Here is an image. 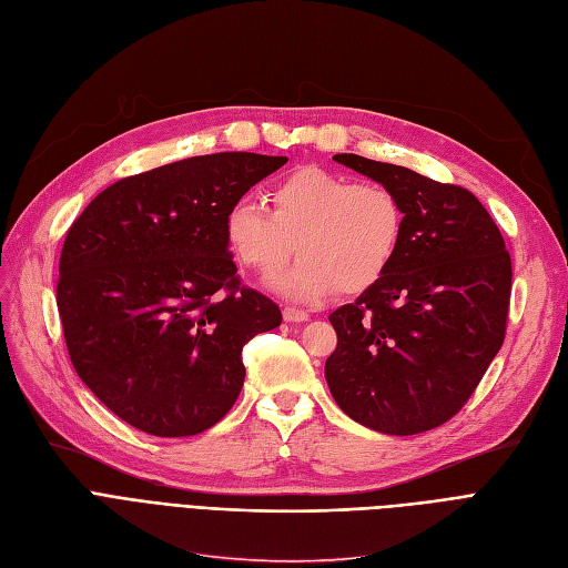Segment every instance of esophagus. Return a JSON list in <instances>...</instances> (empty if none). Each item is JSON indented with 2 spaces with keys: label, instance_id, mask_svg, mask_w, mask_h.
I'll list each match as a JSON object with an SVG mask.
<instances>
[{
  "label": "esophagus",
  "instance_id": "esophagus-1",
  "mask_svg": "<svg viewBox=\"0 0 568 568\" xmlns=\"http://www.w3.org/2000/svg\"><path fill=\"white\" fill-rule=\"evenodd\" d=\"M283 318L287 323H304V321H308V313L302 311V308H295V306H285L283 308Z\"/></svg>",
  "mask_w": 568,
  "mask_h": 568
}]
</instances>
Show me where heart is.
<instances>
[{"instance_id": "heart-1", "label": "heart", "mask_w": 568, "mask_h": 568, "mask_svg": "<svg viewBox=\"0 0 568 568\" xmlns=\"http://www.w3.org/2000/svg\"><path fill=\"white\" fill-rule=\"evenodd\" d=\"M271 203L239 199L226 213V241L260 273H276L297 245V264L271 281L290 300L363 292L384 278L403 243V201L382 182L304 165L273 184Z\"/></svg>"}]
</instances>
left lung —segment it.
<instances>
[{
  "mask_svg": "<svg viewBox=\"0 0 568 568\" xmlns=\"http://www.w3.org/2000/svg\"><path fill=\"white\" fill-rule=\"evenodd\" d=\"M334 161L400 196L405 234L384 278L329 316V393L372 430L437 428L468 403L506 339L510 252L468 189L358 154Z\"/></svg>",
  "mask_w": 568,
  "mask_h": 568,
  "instance_id": "obj_1",
  "label": "left lung"
}]
</instances>
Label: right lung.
I'll return each instance as SVG.
<instances>
[{
    "mask_svg": "<svg viewBox=\"0 0 568 568\" xmlns=\"http://www.w3.org/2000/svg\"><path fill=\"white\" fill-rule=\"evenodd\" d=\"M287 156L220 152L123 178L70 226L58 313L98 400L156 437L199 435L234 407L243 346L281 308L241 285L226 213Z\"/></svg>",
    "mask_w": 568,
    "mask_h": 568,
    "instance_id": "1",
    "label": "right lung"
}]
</instances>
